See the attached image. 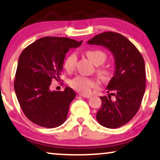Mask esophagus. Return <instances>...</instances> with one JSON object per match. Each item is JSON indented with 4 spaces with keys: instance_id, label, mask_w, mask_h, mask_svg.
<instances>
[{
    "instance_id": "34e87169",
    "label": "esophagus",
    "mask_w": 160,
    "mask_h": 160,
    "mask_svg": "<svg viewBox=\"0 0 160 160\" xmlns=\"http://www.w3.org/2000/svg\"><path fill=\"white\" fill-rule=\"evenodd\" d=\"M79 95L80 96H82V97H83V98H91V96H90V95H86V94H83V93H80Z\"/></svg>"
}]
</instances>
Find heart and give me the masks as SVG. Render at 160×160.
<instances>
[{
  "instance_id": "b5f03b06",
  "label": "heart",
  "mask_w": 160,
  "mask_h": 160,
  "mask_svg": "<svg viewBox=\"0 0 160 160\" xmlns=\"http://www.w3.org/2000/svg\"><path fill=\"white\" fill-rule=\"evenodd\" d=\"M87 57L91 61V62L96 66L102 64L105 62L106 56L105 53L98 50H89L86 51ZM77 55L75 53H71L66 58L64 61V67L67 71L72 72L75 69L76 62H77ZM100 75L103 79L109 78L110 73L107 69H102L98 71ZM71 87L76 91L82 93H88L91 92V89L96 87V82L90 78L83 77V76H77L69 82Z\"/></svg>"
}]
</instances>
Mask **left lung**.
Segmentation results:
<instances>
[{"label":"left lung","mask_w":160,"mask_h":160,"mask_svg":"<svg viewBox=\"0 0 160 160\" xmlns=\"http://www.w3.org/2000/svg\"><path fill=\"white\" fill-rule=\"evenodd\" d=\"M102 46L113 55L114 76L108 83L107 96H101L102 107L96 120L103 127L117 128L128 123L140 107L146 87L144 60L128 38L113 32L97 35L87 42ZM115 96V100L110 98Z\"/></svg>","instance_id":"1"}]
</instances>
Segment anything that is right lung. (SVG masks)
Wrapping results in <instances>:
<instances>
[{"label": "right lung", "mask_w": 160, "mask_h": 160, "mask_svg": "<svg viewBox=\"0 0 160 160\" xmlns=\"http://www.w3.org/2000/svg\"><path fill=\"white\" fill-rule=\"evenodd\" d=\"M80 42L68 38H40L22 51L18 60L14 90L25 116L44 128L58 127L65 122L71 102L76 96L71 88L51 91L53 79L63 70L65 54Z\"/></svg>", "instance_id": "1"}]
</instances>
